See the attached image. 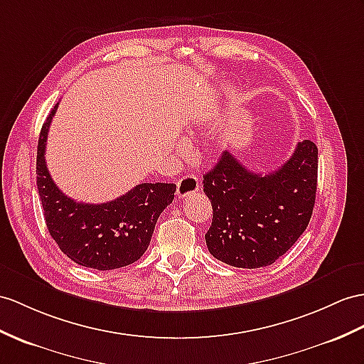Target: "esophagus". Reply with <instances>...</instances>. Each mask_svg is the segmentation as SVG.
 <instances>
[{"label":"esophagus","instance_id":"34e87169","mask_svg":"<svg viewBox=\"0 0 364 364\" xmlns=\"http://www.w3.org/2000/svg\"><path fill=\"white\" fill-rule=\"evenodd\" d=\"M199 190V181L196 176H183L181 177L179 181H177V191L176 194L179 196L181 199H185L191 196V194H194Z\"/></svg>","mask_w":364,"mask_h":364}]
</instances>
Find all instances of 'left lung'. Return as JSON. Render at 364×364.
Segmentation results:
<instances>
[{"instance_id":"obj_1","label":"left lung","mask_w":364,"mask_h":364,"mask_svg":"<svg viewBox=\"0 0 364 364\" xmlns=\"http://www.w3.org/2000/svg\"><path fill=\"white\" fill-rule=\"evenodd\" d=\"M318 148L296 145L277 171L253 173L228 151L203 176L213 207L208 252L233 267L259 269L284 255L304 233L316 196Z\"/></svg>"}]
</instances>
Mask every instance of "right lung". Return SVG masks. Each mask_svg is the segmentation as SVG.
I'll return each mask as SVG.
<instances>
[{
  "label": "right lung",
  "mask_w": 364,
  "mask_h": 364,
  "mask_svg": "<svg viewBox=\"0 0 364 364\" xmlns=\"http://www.w3.org/2000/svg\"><path fill=\"white\" fill-rule=\"evenodd\" d=\"M57 106L38 140L37 187L50 236L69 259L95 270H114L140 259L148 249L161 213L174 199V183H140L105 203L68 198L48 171L46 139Z\"/></svg>",
  "instance_id": "obj_1"
}]
</instances>
